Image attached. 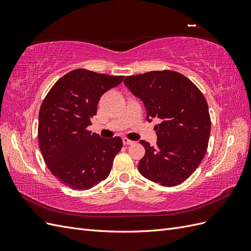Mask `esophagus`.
<instances>
[{
	"label": "esophagus",
	"instance_id": "obj_1",
	"mask_svg": "<svg viewBox=\"0 0 251 251\" xmlns=\"http://www.w3.org/2000/svg\"><path fill=\"white\" fill-rule=\"evenodd\" d=\"M123 142H124V144H126V146H128V144H132V143H133L132 140L127 139V138H124V139H123Z\"/></svg>",
	"mask_w": 251,
	"mask_h": 251
}]
</instances>
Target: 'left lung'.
<instances>
[{
	"mask_svg": "<svg viewBox=\"0 0 251 251\" xmlns=\"http://www.w3.org/2000/svg\"><path fill=\"white\" fill-rule=\"evenodd\" d=\"M131 93L143 102L147 120L155 126L157 146L139 142L146 155L138 163L144 178L163 186L181 184L198 168L210 135L208 105L201 91L184 75L170 70L126 76Z\"/></svg>",
	"mask_w": 251,
	"mask_h": 251,
	"instance_id": "1",
	"label": "left lung"
}]
</instances>
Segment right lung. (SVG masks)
Instances as JSON below:
<instances>
[{"label":"right lung","instance_id":"add662e5","mask_svg":"<svg viewBox=\"0 0 251 251\" xmlns=\"http://www.w3.org/2000/svg\"><path fill=\"white\" fill-rule=\"evenodd\" d=\"M123 79L76 69L58 79L44 100L39 114L40 148L48 169L64 185L85 191L108 178L123 140L101 138L87 127L102 94Z\"/></svg>","mask_w":251,"mask_h":251}]
</instances>
